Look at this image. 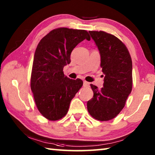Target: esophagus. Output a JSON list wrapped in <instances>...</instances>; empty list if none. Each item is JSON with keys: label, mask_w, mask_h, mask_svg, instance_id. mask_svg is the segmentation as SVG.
I'll return each instance as SVG.
<instances>
[{"label": "esophagus", "mask_w": 155, "mask_h": 155, "mask_svg": "<svg viewBox=\"0 0 155 155\" xmlns=\"http://www.w3.org/2000/svg\"><path fill=\"white\" fill-rule=\"evenodd\" d=\"M89 85H90V83H89L88 82H87V81H84V82H83V86H84V87H88Z\"/></svg>", "instance_id": "esophagus-1"}]
</instances>
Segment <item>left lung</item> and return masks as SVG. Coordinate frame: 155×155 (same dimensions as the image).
Instances as JSON below:
<instances>
[{
  "instance_id": "8db88e82",
  "label": "left lung",
  "mask_w": 155,
  "mask_h": 155,
  "mask_svg": "<svg viewBox=\"0 0 155 155\" xmlns=\"http://www.w3.org/2000/svg\"><path fill=\"white\" fill-rule=\"evenodd\" d=\"M89 33L100 52L104 78L101 89L90 85L94 96L87 102V111L94 119L108 121L124 108L132 90V60L127 46L114 35L102 31Z\"/></svg>"
}]
</instances>
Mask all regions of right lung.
I'll use <instances>...</instances> for the list:
<instances>
[{"label": "right lung", "instance_id": "1", "mask_svg": "<svg viewBox=\"0 0 155 155\" xmlns=\"http://www.w3.org/2000/svg\"><path fill=\"white\" fill-rule=\"evenodd\" d=\"M90 37L85 30L65 27L52 30L37 46L31 77V89L37 108L51 121L67 114L70 102L83 86L80 78L70 79L63 72L78 44Z\"/></svg>", "mask_w": 155, "mask_h": 155}]
</instances>
